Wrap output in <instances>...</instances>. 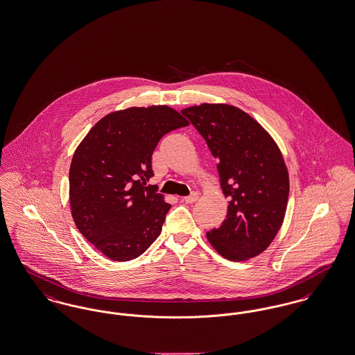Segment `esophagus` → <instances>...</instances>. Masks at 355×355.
Here are the masks:
<instances>
[{"mask_svg":"<svg viewBox=\"0 0 355 355\" xmlns=\"http://www.w3.org/2000/svg\"><path fill=\"white\" fill-rule=\"evenodd\" d=\"M198 197H200V194L197 193V191H193L190 196H187V197H184V201L186 203H193L196 202L197 200H198Z\"/></svg>","mask_w":355,"mask_h":355,"instance_id":"34e87169","label":"esophagus"}]
</instances>
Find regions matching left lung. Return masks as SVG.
<instances>
[{"instance_id":"obj_1","label":"left lung","mask_w":355,"mask_h":355,"mask_svg":"<svg viewBox=\"0 0 355 355\" xmlns=\"http://www.w3.org/2000/svg\"><path fill=\"white\" fill-rule=\"evenodd\" d=\"M218 159L226 220L206 233L229 261L265 252L279 232L288 200V173L275 141L255 119L227 103H201L181 110Z\"/></svg>"}]
</instances>
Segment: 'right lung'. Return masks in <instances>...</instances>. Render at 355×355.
I'll return each mask as SVG.
<instances>
[{"instance_id":"obj_1","label":"right lung","mask_w":355,"mask_h":355,"mask_svg":"<svg viewBox=\"0 0 355 355\" xmlns=\"http://www.w3.org/2000/svg\"><path fill=\"white\" fill-rule=\"evenodd\" d=\"M166 105L129 107L100 119L77 146L69 170L71 217L80 233L112 261H130L157 236L169 203L146 182L159 139L187 126Z\"/></svg>"}]
</instances>
